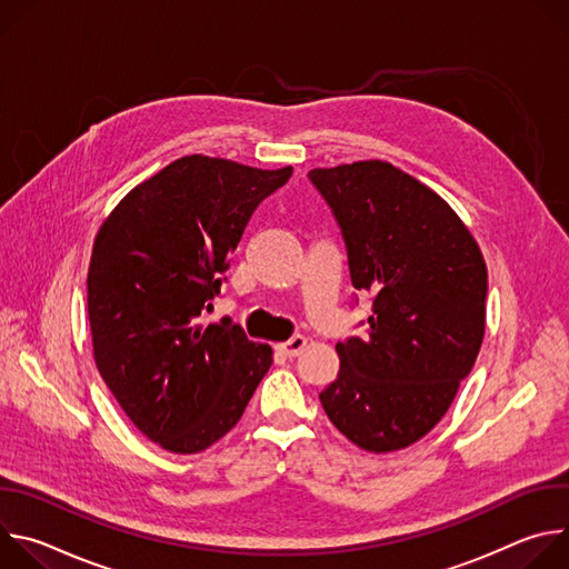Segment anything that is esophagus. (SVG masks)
Returning a JSON list of instances; mask_svg holds the SVG:
<instances>
[{
    "mask_svg": "<svg viewBox=\"0 0 569 569\" xmlns=\"http://www.w3.org/2000/svg\"><path fill=\"white\" fill-rule=\"evenodd\" d=\"M306 345H308V340H306L303 336H292L290 340H286V342L279 345V351H281L283 356H288V358H295V356H299V353L306 349Z\"/></svg>",
    "mask_w": 569,
    "mask_h": 569,
    "instance_id": "obj_1",
    "label": "esophagus"
}]
</instances>
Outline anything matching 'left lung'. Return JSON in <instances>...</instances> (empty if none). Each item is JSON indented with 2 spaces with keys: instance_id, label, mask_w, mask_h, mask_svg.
<instances>
[{
  "instance_id": "1",
  "label": "left lung",
  "mask_w": 569,
  "mask_h": 569,
  "mask_svg": "<svg viewBox=\"0 0 569 569\" xmlns=\"http://www.w3.org/2000/svg\"><path fill=\"white\" fill-rule=\"evenodd\" d=\"M308 180L340 224L353 288L373 301L367 333L336 347L340 371L321 408L362 450L408 448L441 421L477 360L483 257L443 198L387 161L312 169Z\"/></svg>"
}]
</instances>
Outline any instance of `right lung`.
<instances>
[{"label": "right lung", "mask_w": 569, "mask_h": 569, "mask_svg": "<svg viewBox=\"0 0 569 569\" xmlns=\"http://www.w3.org/2000/svg\"><path fill=\"white\" fill-rule=\"evenodd\" d=\"M292 167L189 154L134 187L101 224L88 315L101 378L154 443L193 455L222 439L272 365L231 319L202 327L257 207Z\"/></svg>", "instance_id": "add662e5"}]
</instances>
